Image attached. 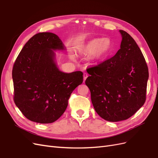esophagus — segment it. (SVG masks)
<instances>
[{"label":"esophagus","mask_w":158,"mask_h":158,"mask_svg":"<svg viewBox=\"0 0 158 158\" xmlns=\"http://www.w3.org/2000/svg\"><path fill=\"white\" fill-rule=\"evenodd\" d=\"M83 76H84V82H85V80H86V78H88V74H87V73H84V75H83Z\"/></svg>","instance_id":"esophagus-1"}]
</instances>
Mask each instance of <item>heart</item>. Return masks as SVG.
Instances as JSON below:
<instances>
[{"mask_svg": "<svg viewBox=\"0 0 158 158\" xmlns=\"http://www.w3.org/2000/svg\"><path fill=\"white\" fill-rule=\"evenodd\" d=\"M113 49V42L109 38H94L81 45L78 51L85 55H90L93 61L99 62L108 56ZM70 57L73 59L74 55L71 54Z\"/></svg>", "mask_w": 158, "mask_h": 158, "instance_id": "heart-1", "label": "heart"}]
</instances>
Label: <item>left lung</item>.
I'll return each instance as SVG.
<instances>
[{"mask_svg":"<svg viewBox=\"0 0 158 158\" xmlns=\"http://www.w3.org/2000/svg\"><path fill=\"white\" fill-rule=\"evenodd\" d=\"M111 59L87 69L85 80L95 111L103 119L117 122L130 118L146 101L149 73L142 51L128 33Z\"/></svg>","mask_w":158,"mask_h":158,"instance_id":"8db88e82","label":"left lung"}]
</instances>
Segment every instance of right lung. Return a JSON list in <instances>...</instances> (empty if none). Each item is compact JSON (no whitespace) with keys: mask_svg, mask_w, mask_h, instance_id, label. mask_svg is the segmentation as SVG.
Segmentation results:
<instances>
[{"mask_svg":"<svg viewBox=\"0 0 158 158\" xmlns=\"http://www.w3.org/2000/svg\"><path fill=\"white\" fill-rule=\"evenodd\" d=\"M59 36L37 33L23 46L14 64V101L29 120L42 124L64 113L72 92L83 82V73H64L55 63L53 51L64 50Z\"/></svg>","mask_w":158,"mask_h":158,"instance_id":"add662e5","label":"right lung"}]
</instances>
